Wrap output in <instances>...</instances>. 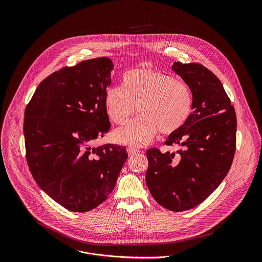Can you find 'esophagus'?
I'll return each instance as SVG.
<instances>
[{"label": "esophagus", "instance_id": "obj_1", "mask_svg": "<svg viewBox=\"0 0 262 262\" xmlns=\"http://www.w3.org/2000/svg\"><path fill=\"white\" fill-rule=\"evenodd\" d=\"M127 151H128V153H129L130 155H134V154H136V153L139 152V149L136 148V147H133V146H129V147L127 148Z\"/></svg>", "mask_w": 262, "mask_h": 262}]
</instances>
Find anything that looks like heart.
Wrapping results in <instances>:
<instances>
[{"label": "heart", "instance_id": "heart-1", "mask_svg": "<svg viewBox=\"0 0 262 262\" xmlns=\"http://www.w3.org/2000/svg\"><path fill=\"white\" fill-rule=\"evenodd\" d=\"M109 117L125 125L137 112L141 117L116 132V138L128 145L142 146L160 131L164 135L180 131L192 109L189 88L172 75L159 71L135 69L123 76V88L111 86L105 94Z\"/></svg>", "mask_w": 262, "mask_h": 262}]
</instances>
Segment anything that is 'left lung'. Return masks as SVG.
Returning a JSON list of instances; mask_svg holds the SVG:
<instances>
[{"label":"left lung","mask_w":262,"mask_h":262,"mask_svg":"<svg viewBox=\"0 0 262 262\" xmlns=\"http://www.w3.org/2000/svg\"><path fill=\"white\" fill-rule=\"evenodd\" d=\"M192 95V113L185 126L169 134L165 144L174 153L147 150L146 185L163 208L183 212L204 202L227 176L236 147V114L219 78L199 63L173 62Z\"/></svg>","instance_id":"8db88e82"}]
</instances>
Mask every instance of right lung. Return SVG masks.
<instances>
[{"instance_id":"right-lung-1","label":"right lung","mask_w":262,"mask_h":262,"mask_svg":"<svg viewBox=\"0 0 262 262\" xmlns=\"http://www.w3.org/2000/svg\"><path fill=\"white\" fill-rule=\"evenodd\" d=\"M112 60L98 57L64 68L38 85L24 115L29 169L38 187L72 212L101 205L126 162L125 146H93L111 128L105 94Z\"/></svg>"}]
</instances>
